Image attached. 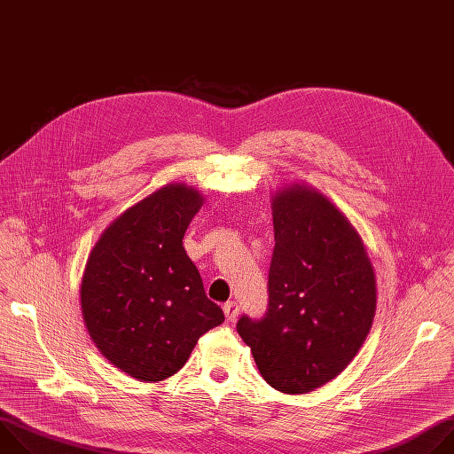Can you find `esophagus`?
<instances>
[{
	"mask_svg": "<svg viewBox=\"0 0 454 454\" xmlns=\"http://www.w3.org/2000/svg\"><path fill=\"white\" fill-rule=\"evenodd\" d=\"M239 305L235 303V301H228V303H224V314H226V319L228 321H235L237 319V316H239Z\"/></svg>",
	"mask_w": 454,
	"mask_h": 454,
	"instance_id": "obj_1",
	"label": "esophagus"
}]
</instances>
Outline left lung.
Returning a JSON list of instances; mask_svg holds the SVG:
<instances>
[{
  "label": "left lung",
  "mask_w": 454,
  "mask_h": 454,
  "mask_svg": "<svg viewBox=\"0 0 454 454\" xmlns=\"http://www.w3.org/2000/svg\"><path fill=\"white\" fill-rule=\"evenodd\" d=\"M271 208L270 309L262 319L242 316L237 333L266 382L300 395L356 357L372 329L377 284L361 235L321 192L286 184Z\"/></svg>",
  "instance_id": "1"
}]
</instances>
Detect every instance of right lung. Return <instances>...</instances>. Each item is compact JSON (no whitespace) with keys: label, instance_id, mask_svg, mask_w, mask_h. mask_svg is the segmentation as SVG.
<instances>
[{"label":"right lung","instance_id":"right-lung-1","mask_svg":"<svg viewBox=\"0 0 454 454\" xmlns=\"http://www.w3.org/2000/svg\"><path fill=\"white\" fill-rule=\"evenodd\" d=\"M203 203L198 188L168 183L120 214L88 256L86 329L111 364L138 380L174 375L198 340L224 321L183 247Z\"/></svg>","mask_w":454,"mask_h":454}]
</instances>
